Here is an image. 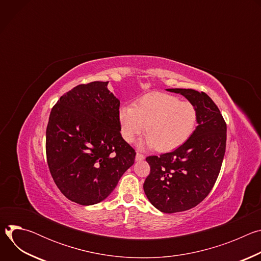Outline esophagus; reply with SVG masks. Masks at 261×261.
<instances>
[{
    "label": "esophagus",
    "mask_w": 261,
    "mask_h": 261,
    "mask_svg": "<svg viewBox=\"0 0 261 261\" xmlns=\"http://www.w3.org/2000/svg\"><path fill=\"white\" fill-rule=\"evenodd\" d=\"M144 159V156L140 153H136V156H135V160L136 161H142Z\"/></svg>",
    "instance_id": "34e87169"
}]
</instances>
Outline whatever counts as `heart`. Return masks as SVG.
<instances>
[{"label":"heart","instance_id":"b5f03b06","mask_svg":"<svg viewBox=\"0 0 261 261\" xmlns=\"http://www.w3.org/2000/svg\"><path fill=\"white\" fill-rule=\"evenodd\" d=\"M118 121L126 142L132 143L145 127L147 134L139 146L169 152L192 135L197 122V110L192 103L180 101L175 96L152 93L140 97L133 106L122 105L118 110Z\"/></svg>","mask_w":261,"mask_h":261}]
</instances>
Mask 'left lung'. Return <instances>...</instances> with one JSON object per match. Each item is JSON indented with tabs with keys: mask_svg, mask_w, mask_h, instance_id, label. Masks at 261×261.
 <instances>
[{
	"mask_svg": "<svg viewBox=\"0 0 261 261\" xmlns=\"http://www.w3.org/2000/svg\"><path fill=\"white\" fill-rule=\"evenodd\" d=\"M179 94L197 110V127L174 151L145 160L151 172L144 193L157 210L172 214L190 210L211 192L219 175L226 147V124L214 101L192 89H166Z\"/></svg>",
	"mask_w": 261,
	"mask_h": 261,
	"instance_id": "1",
	"label": "left lung"
}]
</instances>
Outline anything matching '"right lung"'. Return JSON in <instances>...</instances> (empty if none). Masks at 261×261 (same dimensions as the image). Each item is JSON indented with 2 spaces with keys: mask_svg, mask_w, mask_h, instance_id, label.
I'll use <instances>...</instances> for the list:
<instances>
[{
  "mask_svg": "<svg viewBox=\"0 0 261 261\" xmlns=\"http://www.w3.org/2000/svg\"><path fill=\"white\" fill-rule=\"evenodd\" d=\"M107 85H80L63 95L46 128L51 176L69 200L82 205L108 197L135 160V151L120 132V101Z\"/></svg>",
  "mask_w": 261,
  "mask_h": 261,
  "instance_id": "obj_1",
  "label": "right lung"
}]
</instances>
